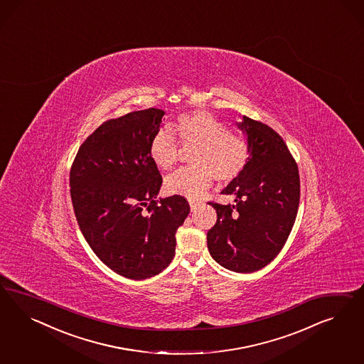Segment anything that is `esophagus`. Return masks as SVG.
<instances>
[{
    "label": "esophagus",
    "mask_w": 364,
    "mask_h": 364,
    "mask_svg": "<svg viewBox=\"0 0 364 364\" xmlns=\"http://www.w3.org/2000/svg\"><path fill=\"white\" fill-rule=\"evenodd\" d=\"M189 201V207H191V210H196L198 207L201 205V201L200 200H195V198H189L188 200Z\"/></svg>",
    "instance_id": "obj_1"
}]
</instances>
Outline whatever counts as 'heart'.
I'll return each instance as SVG.
<instances>
[{
	"instance_id": "b5f03b06",
	"label": "heart",
	"mask_w": 364,
	"mask_h": 364,
	"mask_svg": "<svg viewBox=\"0 0 364 364\" xmlns=\"http://www.w3.org/2000/svg\"><path fill=\"white\" fill-rule=\"evenodd\" d=\"M177 136L184 148L195 146L188 168L178 169L166 178L168 192L187 198H200L212 186L213 178L230 183L237 178L250 160V145L240 133L227 129L208 110L181 114L175 124ZM169 128L154 133L149 154L163 171L176 166L180 144Z\"/></svg>"
}]
</instances>
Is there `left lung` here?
<instances>
[{"label": "left lung", "mask_w": 364, "mask_h": 364, "mask_svg": "<svg viewBox=\"0 0 364 364\" xmlns=\"http://www.w3.org/2000/svg\"><path fill=\"white\" fill-rule=\"evenodd\" d=\"M250 160L242 175L221 191L235 204L210 203L218 220L207 233L210 254L233 272H255L284 247L296 219L300 178L284 140L268 125L242 116Z\"/></svg>", "instance_id": "8db88e82"}]
</instances>
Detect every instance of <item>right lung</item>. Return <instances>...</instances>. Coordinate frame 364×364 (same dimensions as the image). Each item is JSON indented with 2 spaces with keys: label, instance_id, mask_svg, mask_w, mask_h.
Instances as JSON below:
<instances>
[{
  "label": "right lung",
  "instance_id": "right-lung-1",
  "mask_svg": "<svg viewBox=\"0 0 364 364\" xmlns=\"http://www.w3.org/2000/svg\"><path fill=\"white\" fill-rule=\"evenodd\" d=\"M164 110L131 112L101 124L80 146L70 169V198L92 251L116 274L143 280L175 256L187 198H159L163 184L149 145Z\"/></svg>",
  "mask_w": 364,
  "mask_h": 364
}]
</instances>
